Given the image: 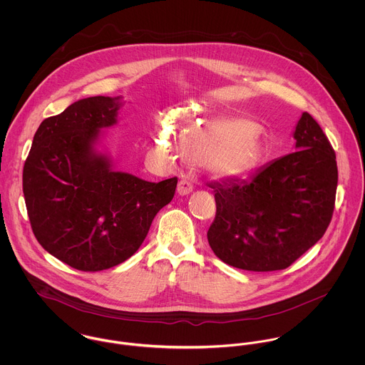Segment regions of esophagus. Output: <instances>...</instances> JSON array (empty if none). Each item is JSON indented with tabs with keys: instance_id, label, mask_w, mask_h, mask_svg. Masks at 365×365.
Segmentation results:
<instances>
[{
	"instance_id": "34e87169",
	"label": "esophagus",
	"mask_w": 365,
	"mask_h": 365,
	"mask_svg": "<svg viewBox=\"0 0 365 365\" xmlns=\"http://www.w3.org/2000/svg\"><path fill=\"white\" fill-rule=\"evenodd\" d=\"M177 192L180 195H182V197L191 194L192 192V184L190 181H187V180H180L178 187H177Z\"/></svg>"
}]
</instances>
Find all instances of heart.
<instances>
[{"label": "heart", "mask_w": 365, "mask_h": 365, "mask_svg": "<svg viewBox=\"0 0 365 365\" xmlns=\"http://www.w3.org/2000/svg\"><path fill=\"white\" fill-rule=\"evenodd\" d=\"M182 152L191 160H202L213 177L236 180L257 167L262 139L256 123L245 118L190 119L180 128L177 138L164 128L155 149L156 156L167 164L180 160Z\"/></svg>", "instance_id": "obj_1"}]
</instances>
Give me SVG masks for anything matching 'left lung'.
<instances>
[{
    "label": "left lung",
    "mask_w": 365,
    "mask_h": 365,
    "mask_svg": "<svg viewBox=\"0 0 365 365\" xmlns=\"http://www.w3.org/2000/svg\"><path fill=\"white\" fill-rule=\"evenodd\" d=\"M292 136L294 153L250 178L210 185L216 216L208 242L223 262L247 271L284 269L324 235L334 209L336 155L308 112Z\"/></svg>",
    "instance_id": "obj_1"
}]
</instances>
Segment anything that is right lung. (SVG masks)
Masks as SVG:
<instances>
[{"instance_id": "obj_1", "label": "right lung", "mask_w": 365, "mask_h": 365, "mask_svg": "<svg viewBox=\"0 0 365 365\" xmlns=\"http://www.w3.org/2000/svg\"><path fill=\"white\" fill-rule=\"evenodd\" d=\"M122 97H90L45 119L24 165L28 216L41 246L80 271L132 257L177 178L150 182L118 171L101 150L103 129L118 123Z\"/></svg>"}]
</instances>
